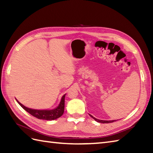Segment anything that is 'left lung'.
Instances as JSON below:
<instances>
[{
  "mask_svg": "<svg viewBox=\"0 0 153 153\" xmlns=\"http://www.w3.org/2000/svg\"><path fill=\"white\" fill-rule=\"evenodd\" d=\"M90 115V116L91 117V118H93L94 120H95V121H97V122H100V123H112V122H114L115 121V120H111V121H106V120H98V119H97V118H94V117L93 116H91V114H89Z\"/></svg>",
  "mask_w": 153,
  "mask_h": 153,
  "instance_id": "8db88e82",
  "label": "left lung"
}]
</instances>
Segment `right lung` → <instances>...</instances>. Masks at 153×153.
<instances>
[{
	"mask_svg": "<svg viewBox=\"0 0 153 153\" xmlns=\"http://www.w3.org/2000/svg\"><path fill=\"white\" fill-rule=\"evenodd\" d=\"M65 95H63L62 97L61 101L59 104V105L55 109L51 110H35V109H31L29 108L25 107L19 102L18 100L17 102L18 104L20 105L23 108H24L25 111H27L28 113H30L31 115L33 116L35 118L40 120H56L63 114L64 111V101H65Z\"/></svg>",
	"mask_w": 153,
	"mask_h": 153,
	"instance_id": "1",
	"label": "right lung"
}]
</instances>
